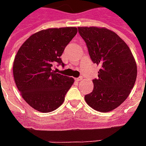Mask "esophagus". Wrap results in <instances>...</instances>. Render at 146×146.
Listing matches in <instances>:
<instances>
[{"mask_svg": "<svg viewBox=\"0 0 146 146\" xmlns=\"http://www.w3.org/2000/svg\"><path fill=\"white\" fill-rule=\"evenodd\" d=\"M83 79V77L82 76H80V77H77V78H76V81H80V80H81Z\"/></svg>", "mask_w": 146, "mask_h": 146, "instance_id": "obj_1", "label": "esophagus"}]
</instances>
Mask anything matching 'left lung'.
<instances>
[{"mask_svg":"<svg viewBox=\"0 0 146 146\" xmlns=\"http://www.w3.org/2000/svg\"><path fill=\"white\" fill-rule=\"evenodd\" d=\"M91 59L101 66L86 102L98 112L112 111L125 101L135 85L137 65L129 47L116 33L106 28L78 27Z\"/></svg>","mask_w":146,"mask_h":146,"instance_id":"8db88e82","label":"left lung"}]
</instances>
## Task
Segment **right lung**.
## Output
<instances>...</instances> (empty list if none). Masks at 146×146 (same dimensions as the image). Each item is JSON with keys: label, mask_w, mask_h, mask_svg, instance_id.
<instances>
[{"label": "right lung", "mask_w": 146, "mask_h": 146, "mask_svg": "<svg viewBox=\"0 0 146 146\" xmlns=\"http://www.w3.org/2000/svg\"><path fill=\"white\" fill-rule=\"evenodd\" d=\"M77 33L76 27L40 30L24 42L15 58L13 75L25 101L42 113L54 111L63 103L73 77L56 73L54 64L64 67L61 55Z\"/></svg>", "instance_id": "1"}]
</instances>
